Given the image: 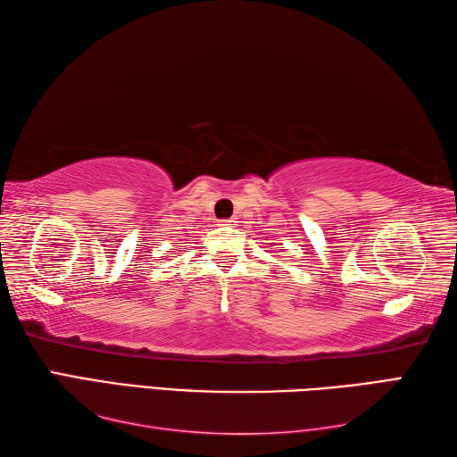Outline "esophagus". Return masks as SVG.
Returning a JSON list of instances; mask_svg holds the SVG:
<instances>
[{"label": "esophagus", "mask_w": 457, "mask_h": 457, "mask_svg": "<svg viewBox=\"0 0 457 457\" xmlns=\"http://www.w3.org/2000/svg\"><path fill=\"white\" fill-rule=\"evenodd\" d=\"M220 226H229L231 228V226H236V220H221Z\"/></svg>", "instance_id": "34e87169"}]
</instances>
